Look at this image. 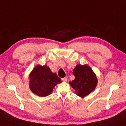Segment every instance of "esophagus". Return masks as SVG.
Masks as SVG:
<instances>
[{
	"instance_id": "34e87169",
	"label": "esophagus",
	"mask_w": 126,
	"mask_h": 126,
	"mask_svg": "<svg viewBox=\"0 0 126 126\" xmlns=\"http://www.w3.org/2000/svg\"><path fill=\"white\" fill-rule=\"evenodd\" d=\"M62 80L64 81V82H66V81L67 80V77H64V78H62Z\"/></svg>"
}]
</instances>
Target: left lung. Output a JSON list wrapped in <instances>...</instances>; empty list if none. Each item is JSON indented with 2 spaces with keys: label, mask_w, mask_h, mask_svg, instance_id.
I'll list each match as a JSON object with an SVG mask.
<instances>
[{
  "label": "left lung",
  "mask_w": 126,
  "mask_h": 126,
  "mask_svg": "<svg viewBox=\"0 0 126 126\" xmlns=\"http://www.w3.org/2000/svg\"><path fill=\"white\" fill-rule=\"evenodd\" d=\"M75 79L69 82L78 96L84 97L93 91L97 85L95 74L88 65L78 64L73 71Z\"/></svg>",
  "instance_id": "left-lung-1"
}]
</instances>
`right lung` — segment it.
Segmentation results:
<instances>
[{
	"label": "right lung",
	"instance_id": "add662e5",
	"mask_svg": "<svg viewBox=\"0 0 126 126\" xmlns=\"http://www.w3.org/2000/svg\"><path fill=\"white\" fill-rule=\"evenodd\" d=\"M29 78L30 88L40 97L49 95L55 85L62 82L57 74L52 73L46 65L36 66L29 75Z\"/></svg>",
	"mask_w": 126,
	"mask_h": 126
}]
</instances>
